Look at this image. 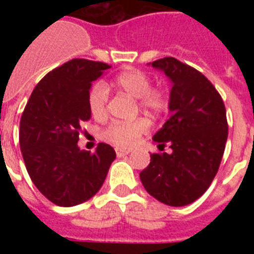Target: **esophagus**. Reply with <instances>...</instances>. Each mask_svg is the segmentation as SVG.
Segmentation results:
<instances>
[{
    "instance_id": "esophagus-1",
    "label": "esophagus",
    "mask_w": 254,
    "mask_h": 254,
    "mask_svg": "<svg viewBox=\"0 0 254 254\" xmlns=\"http://www.w3.org/2000/svg\"><path fill=\"white\" fill-rule=\"evenodd\" d=\"M130 153V150H124V149H116V154H117V157H124V155H127Z\"/></svg>"
}]
</instances>
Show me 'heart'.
I'll return each instance as SVG.
<instances>
[{
	"instance_id": "1",
	"label": "heart",
	"mask_w": 254,
	"mask_h": 254,
	"mask_svg": "<svg viewBox=\"0 0 254 254\" xmlns=\"http://www.w3.org/2000/svg\"><path fill=\"white\" fill-rule=\"evenodd\" d=\"M116 88L137 99L138 107L149 115L162 116L169 109L170 100L163 88L151 87V77L138 68H127L113 80ZM109 89L103 81L92 84L87 95L88 108L95 119H104L107 115ZM146 120L115 121L104 130V138L119 147H129L146 131Z\"/></svg>"
}]
</instances>
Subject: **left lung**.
Listing matches in <instances>:
<instances>
[{
	"label": "left lung",
	"instance_id": "left-lung-1",
	"mask_svg": "<svg viewBox=\"0 0 254 254\" xmlns=\"http://www.w3.org/2000/svg\"><path fill=\"white\" fill-rule=\"evenodd\" d=\"M151 65L173 81L171 117L153 137L159 150L170 145L173 151L153 153L139 178L157 200L182 207L199 199L217 174L228 138L225 105L212 83L191 65L171 57Z\"/></svg>",
	"mask_w": 254,
	"mask_h": 254
}]
</instances>
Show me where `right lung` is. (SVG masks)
<instances>
[{
    "label": "right lung",
    "instance_id": "obj_1",
    "mask_svg": "<svg viewBox=\"0 0 254 254\" xmlns=\"http://www.w3.org/2000/svg\"><path fill=\"white\" fill-rule=\"evenodd\" d=\"M108 68L103 62H67L38 83L22 113L19 145L26 170L54 204L72 207L91 199L116 158L108 143L100 142L95 153L77 147L81 127L91 119L88 91Z\"/></svg>",
    "mask_w": 254,
    "mask_h": 254
}]
</instances>
